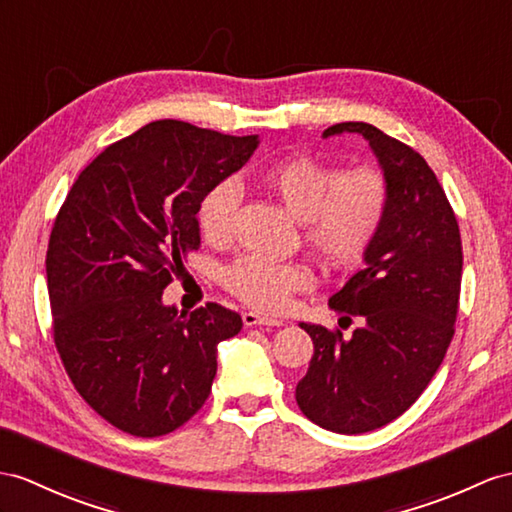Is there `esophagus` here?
<instances>
[{
  "label": "esophagus",
  "mask_w": 512,
  "mask_h": 512,
  "mask_svg": "<svg viewBox=\"0 0 512 512\" xmlns=\"http://www.w3.org/2000/svg\"><path fill=\"white\" fill-rule=\"evenodd\" d=\"M243 323L247 328L252 326H271V328H280L282 321L278 319H269V317H260L256 313H243Z\"/></svg>",
  "instance_id": "obj_1"
}]
</instances>
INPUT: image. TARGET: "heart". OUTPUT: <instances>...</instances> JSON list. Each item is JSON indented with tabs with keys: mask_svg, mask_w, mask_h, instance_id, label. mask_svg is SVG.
Instances as JSON below:
<instances>
[{
	"mask_svg": "<svg viewBox=\"0 0 512 512\" xmlns=\"http://www.w3.org/2000/svg\"><path fill=\"white\" fill-rule=\"evenodd\" d=\"M260 184L302 221L308 252L328 271H352L363 263L389 208V184L376 167H339L299 154L273 162ZM239 189L223 180L197 208V228L210 245L230 241ZM226 289L245 304L267 313L284 308L295 291L306 289L308 273L263 256H243L223 271Z\"/></svg>",
	"mask_w": 512,
	"mask_h": 512,
	"instance_id": "obj_1",
	"label": "heart"
}]
</instances>
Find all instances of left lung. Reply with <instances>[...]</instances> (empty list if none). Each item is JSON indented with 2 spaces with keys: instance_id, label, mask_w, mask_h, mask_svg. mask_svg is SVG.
Wrapping results in <instances>:
<instances>
[{
  "instance_id": "obj_1",
  "label": "left lung",
  "mask_w": 512,
  "mask_h": 512,
  "mask_svg": "<svg viewBox=\"0 0 512 512\" xmlns=\"http://www.w3.org/2000/svg\"><path fill=\"white\" fill-rule=\"evenodd\" d=\"M343 132L369 141L389 184V208L365 267L328 302L365 326L343 339L341 330L299 323L315 354L295 400L317 426L363 434L406 413L441 367L458 315L463 245L443 186L421 154L363 121L336 123L323 136Z\"/></svg>"
}]
</instances>
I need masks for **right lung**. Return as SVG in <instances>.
I'll return each mask as SVG.
<instances>
[{
  "mask_svg": "<svg viewBox=\"0 0 512 512\" xmlns=\"http://www.w3.org/2000/svg\"><path fill=\"white\" fill-rule=\"evenodd\" d=\"M256 147L258 134L152 121L108 145L58 210L45 258L56 350L84 402L123 432L152 439L189 421L217 345L243 328L215 302L178 313L162 291L199 247L204 195Z\"/></svg>",
  "mask_w": 512,
  "mask_h": 512,
  "instance_id": "1",
  "label": "right lung"
}]
</instances>
